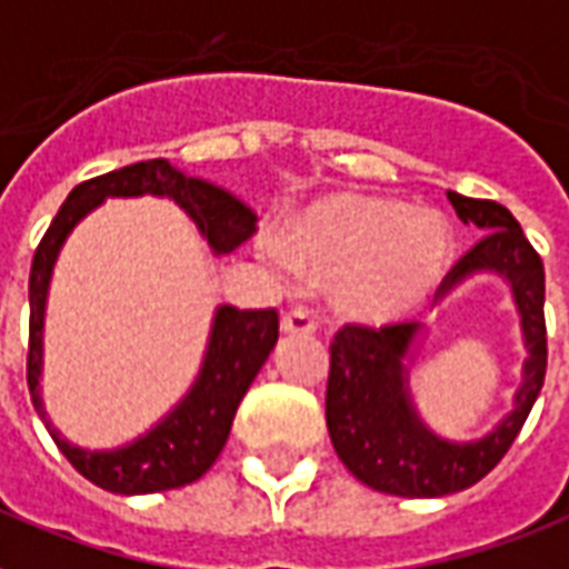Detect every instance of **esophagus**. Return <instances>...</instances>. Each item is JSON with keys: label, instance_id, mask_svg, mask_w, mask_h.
<instances>
[{"label": "esophagus", "instance_id": "obj_1", "mask_svg": "<svg viewBox=\"0 0 569 569\" xmlns=\"http://www.w3.org/2000/svg\"><path fill=\"white\" fill-rule=\"evenodd\" d=\"M280 331L283 333H313L316 331L313 316L303 313V310H289V313H283V319H280Z\"/></svg>", "mask_w": 569, "mask_h": 569}]
</instances>
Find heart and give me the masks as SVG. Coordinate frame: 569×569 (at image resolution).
<instances>
[{"label":"heart","mask_w":569,"mask_h":569,"mask_svg":"<svg viewBox=\"0 0 569 569\" xmlns=\"http://www.w3.org/2000/svg\"><path fill=\"white\" fill-rule=\"evenodd\" d=\"M271 259L310 289L331 286L342 316L406 319L448 274L453 236L429 208L372 193H333L292 214L271 238Z\"/></svg>","instance_id":"1"}]
</instances>
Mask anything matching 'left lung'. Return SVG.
<instances>
[{
  "mask_svg": "<svg viewBox=\"0 0 569 569\" xmlns=\"http://www.w3.org/2000/svg\"><path fill=\"white\" fill-rule=\"evenodd\" d=\"M448 199L459 220L483 236L450 268L436 298H448L477 274L501 277L513 295L528 355L513 409L487 436L450 441L420 420L411 400L409 367L423 340V325H346L333 337L325 393L333 450L361 483L400 498L450 496L483 480L519 436L546 376V274L540 256L505 206L453 190H448Z\"/></svg>",
  "mask_w": 569,
  "mask_h": 569,
  "instance_id": "obj_1",
  "label": "left lung"
}]
</instances>
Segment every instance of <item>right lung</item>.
<instances>
[{
	"label": "right lung",
	"instance_id": "right-lung-1",
	"mask_svg": "<svg viewBox=\"0 0 569 569\" xmlns=\"http://www.w3.org/2000/svg\"><path fill=\"white\" fill-rule=\"evenodd\" d=\"M116 197L172 199L197 223L199 236L206 238L214 256L232 253L238 244H244L253 236L256 214L253 208L244 206L229 190L217 188L206 179H193L179 167H172L169 160H140L77 184L34 250L32 274H29V358H26V379H29L34 411L41 415L68 462L86 480H92L94 487L116 496H149L163 489L188 487L214 466L229 439L238 402L244 400L256 372L262 370V363L274 349L277 310H238L229 303L217 307L197 379L149 432L112 450L71 445L53 427V420L47 418L41 400L47 295H50L56 259L73 227L86 214H92L103 199Z\"/></svg>",
	"mask_w": 569,
	"mask_h": 569
}]
</instances>
